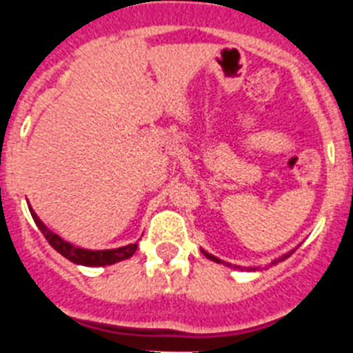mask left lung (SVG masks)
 Masks as SVG:
<instances>
[{
    "label": "left lung",
    "mask_w": 353,
    "mask_h": 353,
    "mask_svg": "<svg viewBox=\"0 0 353 353\" xmlns=\"http://www.w3.org/2000/svg\"><path fill=\"white\" fill-rule=\"evenodd\" d=\"M203 254H205V256H207V258H210V260H214V262L225 263V262H221V260H218V258H216V256H212V254H209V252H205V251H203ZM288 256H290V254H285V256H282V258H280V260H274L273 263H276V262H282V260H285V258H288ZM227 265H229V263H227Z\"/></svg>",
    "instance_id": "1"
}]
</instances>
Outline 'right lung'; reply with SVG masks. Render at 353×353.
<instances>
[{
    "label": "right lung",
    "instance_id": "1",
    "mask_svg": "<svg viewBox=\"0 0 353 353\" xmlns=\"http://www.w3.org/2000/svg\"><path fill=\"white\" fill-rule=\"evenodd\" d=\"M32 214V220L36 221V225L41 231V234L46 236V240L49 241V245L52 249H57L62 256H65L68 260H71L73 263H80V265H112L115 262H121V260H126L135 252L137 249V243H130V245L119 247V249H106V251H90V249H80V247H74L68 241H63L62 238L54 232H51L43 223L40 221V218L30 210Z\"/></svg>",
    "mask_w": 353,
    "mask_h": 353
}]
</instances>
